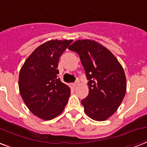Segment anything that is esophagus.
I'll list each match as a JSON object with an SVG mask.
<instances>
[{
  "mask_svg": "<svg viewBox=\"0 0 147 147\" xmlns=\"http://www.w3.org/2000/svg\"><path fill=\"white\" fill-rule=\"evenodd\" d=\"M78 82H79V80H78V79H76V82H74V83L72 84V86H73L74 88H76V86H78Z\"/></svg>",
  "mask_w": 147,
  "mask_h": 147,
  "instance_id": "obj_1",
  "label": "esophagus"
}]
</instances>
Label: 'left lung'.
I'll return each mask as SVG.
<instances>
[{
  "label": "left lung",
  "instance_id": "obj_1",
  "mask_svg": "<svg viewBox=\"0 0 147 147\" xmlns=\"http://www.w3.org/2000/svg\"><path fill=\"white\" fill-rule=\"evenodd\" d=\"M69 49L78 54L88 81V95L81 101L84 110L94 120H106L117 110L126 94L123 67L108 49L95 41L78 40Z\"/></svg>",
  "mask_w": 147,
  "mask_h": 147
}]
</instances>
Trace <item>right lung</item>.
Here are the masks:
<instances>
[{
	"mask_svg": "<svg viewBox=\"0 0 147 147\" xmlns=\"http://www.w3.org/2000/svg\"><path fill=\"white\" fill-rule=\"evenodd\" d=\"M72 40H51L38 47L27 59L19 74L21 98L31 113L45 120L59 116L71 90L58 76L59 58Z\"/></svg>",
	"mask_w": 147,
	"mask_h": 147,
	"instance_id": "add662e5",
	"label": "right lung"
}]
</instances>
